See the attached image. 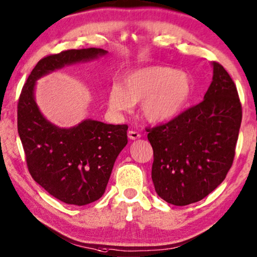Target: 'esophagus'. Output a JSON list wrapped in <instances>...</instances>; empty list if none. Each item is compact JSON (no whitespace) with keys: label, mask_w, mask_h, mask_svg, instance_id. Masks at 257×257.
Returning a JSON list of instances; mask_svg holds the SVG:
<instances>
[{"label":"esophagus","mask_w":257,"mask_h":257,"mask_svg":"<svg viewBox=\"0 0 257 257\" xmlns=\"http://www.w3.org/2000/svg\"><path fill=\"white\" fill-rule=\"evenodd\" d=\"M141 134L140 133H137V132H134V130H129L128 132V137L130 138V140H133V141H135V140H137V138H141Z\"/></svg>","instance_id":"1"}]
</instances>
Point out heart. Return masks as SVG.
<instances>
[{
  "label": "heart",
  "mask_w": 257,
  "mask_h": 257,
  "mask_svg": "<svg viewBox=\"0 0 257 257\" xmlns=\"http://www.w3.org/2000/svg\"><path fill=\"white\" fill-rule=\"evenodd\" d=\"M192 91L193 82L187 73L152 65L128 73L122 84H113L108 106L114 112H128L141 101L142 116L151 123H160L176 116Z\"/></svg>",
  "instance_id": "b5f03b06"
}]
</instances>
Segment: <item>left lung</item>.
Wrapping results in <instances>:
<instances>
[{"instance_id": "1", "label": "left lung", "mask_w": 257, "mask_h": 257, "mask_svg": "<svg viewBox=\"0 0 257 257\" xmlns=\"http://www.w3.org/2000/svg\"><path fill=\"white\" fill-rule=\"evenodd\" d=\"M211 66L213 81L201 103L148 130L154 189L175 206L207 197L224 181L233 162L241 104L229 73L218 63Z\"/></svg>"}]
</instances>
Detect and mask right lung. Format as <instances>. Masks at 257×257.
<instances>
[{"mask_svg":"<svg viewBox=\"0 0 257 257\" xmlns=\"http://www.w3.org/2000/svg\"><path fill=\"white\" fill-rule=\"evenodd\" d=\"M106 54L104 49L88 48L44 57L31 72L19 97L18 134L28 170L47 192L68 205H88L104 194L114 162L128 143V125L91 119L71 128L55 125L36 104V81L67 65Z\"/></svg>","mask_w":257,"mask_h":257,"instance_id":"obj_1","label":"right lung"}]
</instances>
